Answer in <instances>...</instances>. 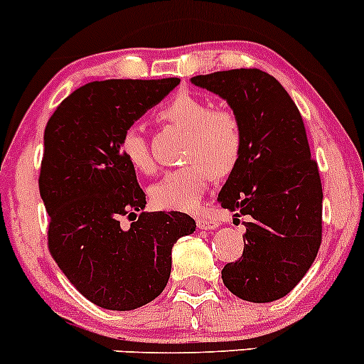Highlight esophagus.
<instances>
[{
	"label": "esophagus",
	"mask_w": 364,
	"mask_h": 364,
	"mask_svg": "<svg viewBox=\"0 0 364 364\" xmlns=\"http://www.w3.org/2000/svg\"><path fill=\"white\" fill-rule=\"evenodd\" d=\"M196 224H198L199 230H215L219 228V220L213 219L210 215H201L196 219Z\"/></svg>",
	"instance_id": "obj_1"
}]
</instances>
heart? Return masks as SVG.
Wrapping results in <instances>:
<instances>
[{
  "instance_id": "heart-1",
  "label": "heart",
  "mask_w": 364,
  "mask_h": 364,
  "mask_svg": "<svg viewBox=\"0 0 364 364\" xmlns=\"http://www.w3.org/2000/svg\"><path fill=\"white\" fill-rule=\"evenodd\" d=\"M163 124L185 129V161L188 165L166 172L151 186V199L156 206L174 212L199 208L213 172L226 176L235 168L242 152L240 120L228 107H210L206 100L193 95H178L159 109ZM120 154L136 172L151 174L156 163L149 141L140 127H129L122 134Z\"/></svg>"
}]
</instances>
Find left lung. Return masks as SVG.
I'll return each mask as SVG.
<instances>
[{
	"label": "left lung",
	"instance_id": "left-lung-1",
	"mask_svg": "<svg viewBox=\"0 0 364 364\" xmlns=\"http://www.w3.org/2000/svg\"><path fill=\"white\" fill-rule=\"evenodd\" d=\"M228 102L242 127V152L219 205L246 215L242 257L223 269L235 296L266 304L296 287L321 244V179L296 104L273 75L257 68L192 77Z\"/></svg>",
	"mask_w": 364,
	"mask_h": 364
}]
</instances>
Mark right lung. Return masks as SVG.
I'll return each mask as SVG.
<instances>
[{
  "mask_svg": "<svg viewBox=\"0 0 364 364\" xmlns=\"http://www.w3.org/2000/svg\"><path fill=\"white\" fill-rule=\"evenodd\" d=\"M178 84L95 80L64 98L44 129L39 192L50 215V253L102 309L132 311L159 296L172 246L196 232L186 213L144 212L145 192L120 154L122 134Z\"/></svg>",
  "mask_w": 364,
  "mask_h": 364,
  "instance_id": "1",
  "label": "right lung"
}]
</instances>
